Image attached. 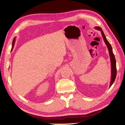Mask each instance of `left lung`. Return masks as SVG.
<instances>
[{
	"instance_id": "left-lung-1",
	"label": "left lung",
	"mask_w": 125,
	"mask_h": 125,
	"mask_svg": "<svg viewBox=\"0 0 125 125\" xmlns=\"http://www.w3.org/2000/svg\"><path fill=\"white\" fill-rule=\"evenodd\" d=\"M97 30H100L101 31H102V34L103 35V38L106 44L107 45V48L108 49V51H109L110 53V58H111V69H112V77H111V84H110V87L112 86V85L115 82V78H116V61H115V55H114L113 51H112V48L111 47V44L109 43V42L107 41V40L106 39L105 37V35H104V33L103 31L102 30V29L101 28L99 27H96Z\"/></svg>"
}]
</instances>
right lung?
<instances>
[{"label":"right lung","instance_id":"right-lung-1","mask_svg":"<svg viewBox=\"0 0 125 125\" xmlns=\"http://www.w3.org/2000/svg\"><path fill=\"white\" fill-rule=\"evenodd\" d=\"M14 42H15V38H14V39H13V42H12V49H13V47H14Z\"/></svg>","mask_w":125,"mask_h":125}]
</instances>
